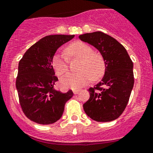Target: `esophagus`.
Masks as SVG:
<instances>
[{"mask_svg": "<svg viewBox=\"0 0 153 153\" xmlns=\"http://www.w3.org/2000/svg\"><path fill=\"white\" fill-rule=\"evenodd\" d=\"M79 91H80V90H75V89H74V90H73V93H74V94H79Z\"/></svg>", "mask_w": 153, "mask_h": 153, "instance_id": "esophagus-1", "label": "esophagus"}]
</instances>
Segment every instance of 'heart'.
<instances>
[{
  "label": "heart",
  "instance_id": "heart-1",
  "mask_svg": "<svg viewBox=\"0 0 153 153\" xmlns=\"http://www.w3.org/2000/svg\"><path fill=\"white\" fill-rule=\"evenodd\" d=\"M79 59L78 73H68L61 78V84L67 88H80L91 79H100L105 71V62L100 53L94 52L90 45L78 41L70 44L64 53H56L52 59V66L58 75H62L69 70V59Z\"/></svg>",
  "mask_w": 153,
  "mask_h": 153
}]
</instances>
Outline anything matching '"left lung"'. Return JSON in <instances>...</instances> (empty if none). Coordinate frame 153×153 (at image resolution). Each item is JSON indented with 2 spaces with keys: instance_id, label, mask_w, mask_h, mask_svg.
I'll return each mask as SVG.
<instances>
[{
  "instance_id": "left-lung-1",
  "label": "left lung",
  "mask_w": 153,
  "mask_h": 153,
  "mask_svg": "<svg viewBox=\"0 0 153 153\" xmlns=\"http://www.w3.org/2000/svg\"><path fill=\"white\" fill-rule=\"evenodd\" d=\"M79 39L98 49L105 62L102 81L88 89L90 98L83 104L84 111L94 121H114L121 116L129 100L134 84L133 61L126 48L105 33H86Z\"/></svg>"
}]
</instances>
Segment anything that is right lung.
<instances>
[{"label":"right lung","mask_w":153,"mask_h":153,"mask_svg":"<svg viewBox=\"0 0 153 153\" xmlns=\"http://www.w3.org/2000/svg\"><path fill=\"white\" fill-rule=\"evenodd\" d=\"M74 37L51 35L33 44L19 62L16 80L19 102L24 114L36 123L50 125L62 117L66 102L72 98L55 89L58 78L53 69L52 59L60 46Z\"/></svg>","instance_id":"obj_1"}]
</instances>
